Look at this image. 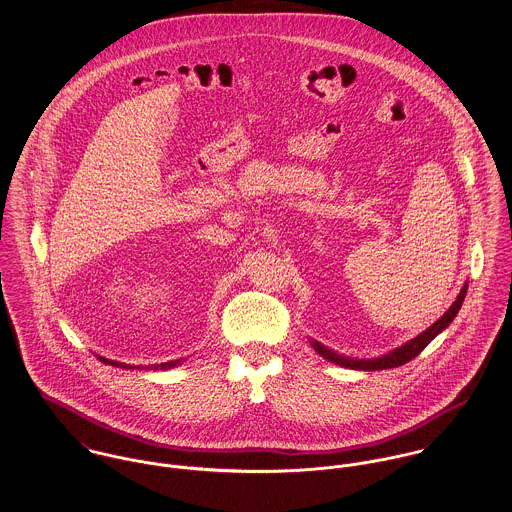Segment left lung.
Instances as JSON below:
<instances>
[{
  "instance_id": "obj_1",
  "label": "left lung",
  "mask_w": 512,
  "mask_h": 512,
  "mask_svg": "<svg viewBox=\"0 0 512 512\" xmlns=\"http://www.w3.org/2000/svg\"><path fill=\"white\" fill-rule=\"evenodd\" d=\"M465 293H467V281L460 291V295L456 297V301L452 303V307L434 323L432 326H428L424 332H420L417 338L405 342L403 346L379 356V358H370V360H358V358H348V356H342V354H336L334 350L326 348L321 342L317 340H311V346L315 348L317 354H321L325 360L336 364V366H342V368H350V370H364V372H375V370H389V368H399L407 362H411L413 358H417L420 352L444 330L448 328L450 323L456 319V315L460 313L462 309V303H464Z\"/></svg>"
}]
</instances>
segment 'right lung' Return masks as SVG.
<instances>
[{
	"mask_svg": "<svg viewBox=\"0 0 512 512\" xmlns=\"http://www.w3.org/2000/svg\"><path fill=\"white\" fill-rule=\"evenodd\" d=\"M99 362L107 364V366H115V368H127V370H135V368H142V366H129V364H121V362H115V360H107L103 356H97ZM182 360H176V362H166V364H156V366H146V370H170V368H176Z\"/></svg>",
	"mask_w": 512,
	"mask_h": 512,
	"instance_id": "1",
	"label": "right lung"
}]
</instances>
